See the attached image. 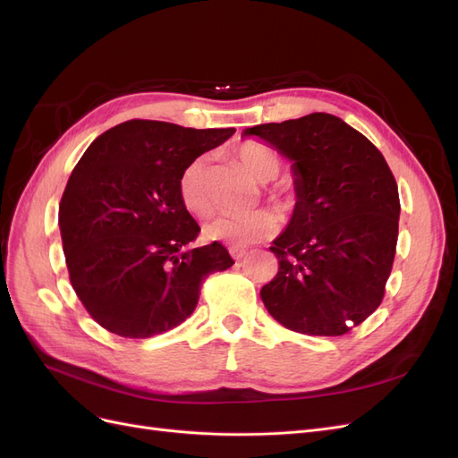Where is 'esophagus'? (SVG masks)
<instances>
[{
	"label": "esophagus",
	"instance_id": "1",
	"mask_svg": "<svg viewBox=\"0 0 458 458\" xmlns=\"http://www.w3.org/2000/svg\"><path fill=\"white\" fill-rule=\"evenodd\" d=\"M229 254L233 256V259H242L246 254H248V250H246V248H239V246H231L229 248Z\"/></svg>",
	"mask_w": 458,
	"mask_h": 458
}]
</instances>
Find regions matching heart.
<instances>
[{"label":"heart","instance_id":"obj_1","mask_svg":"<svg viewBox=\"0 0 458 458\" xmlns=\"http://www.w3.org/2000/svg\"><path fill=\"white\" fill-rule=\"evenodd\" d=\"M237 158L244 165L246 172L258 182L266 183L275 179L281 172L279 152L266 143L248 141L237 150ZM179 199L191 214L204 216L210 212L212 202L206 187V160L195 158L189 162L177 182ZM266 192L276 204L286 206L290 202L288 189L283 183H273L266 187ZM279 229V217L271 210H254L246 214H224L208 221L204 225V237L208 241L224 242L231 246L244 248L248 244L259 242L271 237Z\"/></svg>","mask_w":458,"mask_h":458}]
</instances>
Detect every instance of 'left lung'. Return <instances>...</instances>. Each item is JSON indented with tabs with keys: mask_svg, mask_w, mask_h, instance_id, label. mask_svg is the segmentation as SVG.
Listing matches in <instances>:
<instances>
[{
	"mask_svg": "<svg viewBox=\"0 0 458 458\" xmlns=\"http://www.w3.org/2000/svg\"><path fill=\"white\" fill-rule=\"evenodd\" d=\"M293 160L296 206L269 250L279 273L261 288L283 327L342 336L380 306L392 273L399 195L382 152L342 118L313 113L244 130Z\"/></svg>",
	"mask_w": 458,
	"mask_h": 458,
	"instance_id": "8db88e82",
	"label": "left lung"
}]
</instances>
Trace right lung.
<instances>
[{"label": "right lung", "instance_id": "obj_1", "mask_svg": "<svg viewBox=\"0 0 458 458\" xmlns=\"http://www.w3.org/2000/svg\"><path fill=\"white\" fill-rule=\"evenodd\" d=\"M233 133L128 120L76 164L59 206L63 250L76 296L108 332L150 338L182 325L206 276L234 263L221 242L189 248L200 227L177 191L185 165Z\"/></svg>", "mask_w": 458, "mask_h": 458}]
</instances>
